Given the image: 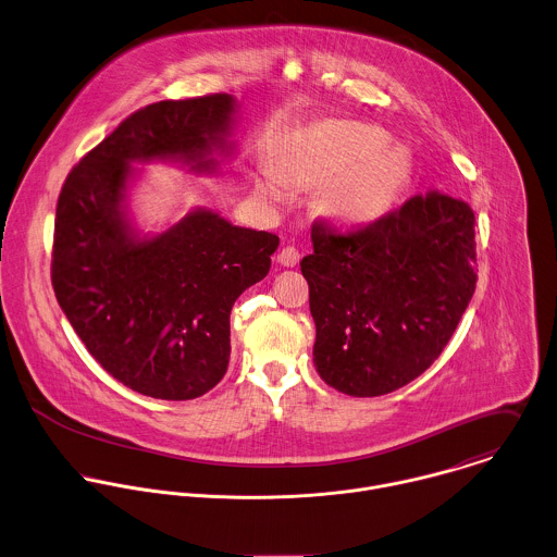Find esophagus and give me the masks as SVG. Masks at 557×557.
<instances>
[{
  "label": "esophagus",
  "instance_id": "obj_1",
  "mask_svg": "<svg viewBox=\"0 0 557 557\" xmlns=\"http://www.w3.org/2000/svg\"><path fill=\"white\" fill-rule=\"evenodd\" d=\"M299 258H301V253H299V249H295V247H284L282 251H280V256H277V262L282 264V267H297L299 264Z\"/></svg>",
  "mask_w": 557,
  "mask_h": 557
}]
</instances>
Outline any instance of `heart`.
<instances>
[{
	"label": "heart",
	"mask_w": 557,
	"mask_h": 557,
	"mask_svg": "<svg viewBox=\"0 0 557 557\" xmlns=\"http://www.w3.org/2000/svg\"><path fill=\"white\" fill-rule=\"evenodd\" d=\"M386 138L360 123H334L282 153L280 166H267L260 193L269 199H286L288 180L297 184L336 177L330 201L338 214L351 221H369L393 201L406 175V162L397 151H382Z\"/></svg>",
	"instance_id": "heart-1"
}]
</instances>
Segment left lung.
Listing matches in <instances>:
<instances>
[{
	"instance_id": "obj_1",
	"label": "left lung",
	"mask_w": 557,
	"mask_h": 557,
	"mask_svg": "<svg viewBox=\"0 0 557 557\" xmlns=\"http://www.w3.org/2000/svg\"><path fill=\"white\" fill-rule=\"evenodd\" d=\"M312 245L301 273L321 380L351 397H380L425 373L475 293L471 206L428 190L347 232L314 221Z\"/></svg>"
}]
</instances>
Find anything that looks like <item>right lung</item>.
<instances>
[{"mask_svg": "<svg viewBox=\"0 0 557 557\" xmlns=\"http://www.w3.org/2000/svg\"><path fill=\"white\" fill-rule=\"evenodd\" d=\"M234 103L212 92L132 112L69 171L58 197L55 299L101 369L153 399H195L223 380L232 306L267 277L280 238L210 210L136 238L123 214L129 162L182 158L212 169Z\"/></svg>", "mask_w": 557, "mask_h": 557, "instance_id": "1", "label": "right lung"}]
</instances>
